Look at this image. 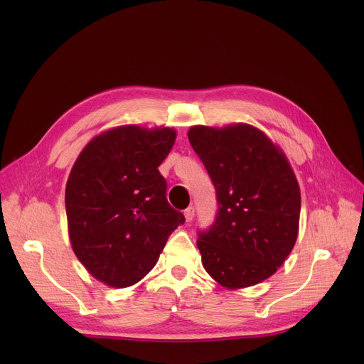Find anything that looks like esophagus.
Wrapping results in <instances>:
<instances>
[{
	"label": "esophagus",
	"instance_id": "esophagus-1",
	"mask_svg": "<svg viewBox=\"0 0 364 364\" xmlns=\"http://www.w3.org/2000/svg\"><path fill=\"white\" fill-rule=\"evenodd\" d=\"M183 214H185V218H186V222H191V220L194 218V214H196V209H194V206H188L183 211Z\"/></svg>",
	"mask_w": 364,
	"mask_h": 364
}]
</instances>
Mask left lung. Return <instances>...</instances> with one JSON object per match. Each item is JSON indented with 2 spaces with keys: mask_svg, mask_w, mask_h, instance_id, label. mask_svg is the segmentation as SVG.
<instances>
[{
  "mask_svg": "<svg viewBox=\"0 0 364 364\" xmlns=\"http://www.w3.org/2000/svg\"><path fill=\"white\" fill-rule=\"evenodd\" d=\"M188 138L218 206L213 225L197 230L205 270L228 289L267 279L289 257L299 229L301 191L289 161L247 124L196 126Z\"/></svg>",
  "mask_w": 364,
  "mask_h": 364,
  "instance_id": "1",
  "label": "left lung"
}]
</instances>
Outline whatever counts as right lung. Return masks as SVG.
Listing matches in <instances>:
<instances>
[{
  "instance_id": "1",
  "label": "right lung",
  "mask_w": 364,
  "mask_h": 364,
  "mask_svg": "<svg viewBox=\"0 0 364 364\" xmlns=\"http://www.w3.org/2000/svg\"><path fill=\"white\" fill-rule=\"evenodd\" d=\"M176 139L173 129L123 126L95 136L77 158L65 190L75 257L111 287L136 284L185 217L167 200L158 167Z\"/></svg>"
}]
</instances>
